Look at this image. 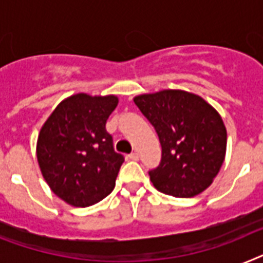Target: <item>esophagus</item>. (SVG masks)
<instances>
[{
    "label": "esophagus",
    "mask_w": 263,
    "mask_h": 263,
    "mask_svg": "<svg viewBox=\"0 0 263 263\" xmlns=\"http://www.w3.org/2000/svg\"><path fill=\"white\" fill-rule=\"evenodd\" d=\"M129 158L130 160H133V161H137V160L140 158V156H138V153H130Z\"/></svg>",
    "instance_id": "1"
}]
</instances>
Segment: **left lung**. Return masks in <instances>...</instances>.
I'll return each instance as SVG.
<instances>
[{
	"instance_id": "obj_1",
	"label": "left lung",
	"mask_w": 263,
	"mask_h": 263,
	"mask_svg": "<svg viewBox=\"0 0 263 263\" xmlns=\"http://www.w3.org/2000/svg\"><path fill=\"white\" fill-rule=\"evenodd\" d=\"M155 127L161 161L149 171L153 185L175 197H192L208 188L224 161L227 133L218 111L203 98L164 90L134 98Z\"/></svg>"
}]
</instances>
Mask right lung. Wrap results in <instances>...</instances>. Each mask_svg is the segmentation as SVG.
Masks as SVG:
<instances>
[{"mask_svg":"<svg viewBox=\"0 0 263 263\" xmlns=\"http://www.w3.org/2000/svg\"><path fill=\"white\" fill-rule=\"evenodd\" d=\"M118 98L77 94L53 110L37 140V161L53 194L75 207L92 205L116 186L121 153L106 130Z\"/></svg>","mask_w":263,"mask_h":263,"instance_id":"right-lung-1","label":"right lung"}]
</instances>
